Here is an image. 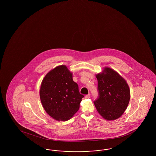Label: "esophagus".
Here are the masks:
<instances>
[{
  "mask_svg": "<svg viewBox=\"0 0 156 156\" xmlns=\"http://www.w3.org/2000/svg\"><path fill=\"white\" fill-rule=\"evenodd\" d=\"M85 98H90V94H89L86 95L85 96Z\"/></svg>",
  "mask_w": 156,
  "mask_h": 156,
  "instance_id": "esophagus-1",
  "label": "esophagus"
}]
</instances>
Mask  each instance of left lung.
<instances>
[{"label": "left lung", "instance_id": "left-lung-1", "mask_svg": "<svg viewBox=\"0 0 156 156\" xmlns=\"http://www.w3.org/2000/svg\"><path fill=\"white\" fill-rule=\"evenodd\" d=\"M99 98L94 102L98 113L108 121L119 118L128 107L130 89L126 80L113 69L105 67L96 75Z\"/></svg>", "mask_w": 156, "mask_h": 156}]
</instances>
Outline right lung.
Wrapping results in <instances>:
<instances>
[{
	"instance_id": "1",
	"label": "right lung",
	"mask_w": 156,
	"mask_h": 156,
	"mask_svg": "<svg viewBox=\"0 0 156 156\" xmlns=\"http://www.w3.org/2000/svg\"><path fill=\"white\" fill-rule=\"evenodd\" d=\"M39 95L46 112L58 121L72 118L84 97L66 65L57 66L47 73L42 81Z\"/></svg>"
}]
</instances>
